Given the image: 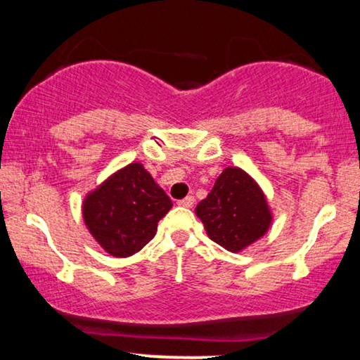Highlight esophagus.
<instances>
[{
  "label": "esophagus",
  "instance_id": "obj_1",
  "mask_svg": "<svg viewBox=\"0 0 360 360\" xmlns=\"http://www.w3.org/2000/svg\"><path fill=\"white\" fill-rule=\"evenodd\" d=\"M193 203H195L193 196H186V198L179 201V206H184V208H191V206H193Z\"/></svg>",
  "mask_w": 360,
  "mask_h": 360
}]
</instances>
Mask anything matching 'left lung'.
Here are the masks:
<instances>
[{
    "label": "left lung",
    "instance_id": "8db88e82",
    "mask_svg": "<svg viewBox=\"0 0 360 360\" xmlns=\"http://www.w3.org/2000/svg\"><path fill=\"white\" fill-rule=\"evenodd\" d=\"M195 213L208 238L234 254L264 238L274 221L264 190L239 167H226L221 172Z\"/></svg>",
    "mask_w": 360,
    "mask_h": 360
}]
</instances>
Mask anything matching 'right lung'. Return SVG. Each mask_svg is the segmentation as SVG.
<instances>
[{
  "instance_id": "1",
  "label": "right lung",
  "mask_w": 360,
  "mask_h": 360,
  "mask_svg": "<svg viewBox=\"0 0 360 360\" xmlns=\"http://www.w3.org/2000/svg\"><path fill=\"white\" fill-rule=\"evenodd\" d=\"M172 200L141 162L116 170L86 193L82 203L85 226L112 257L139 252L157 233Z\"/></svg>"
}]
</instances>
